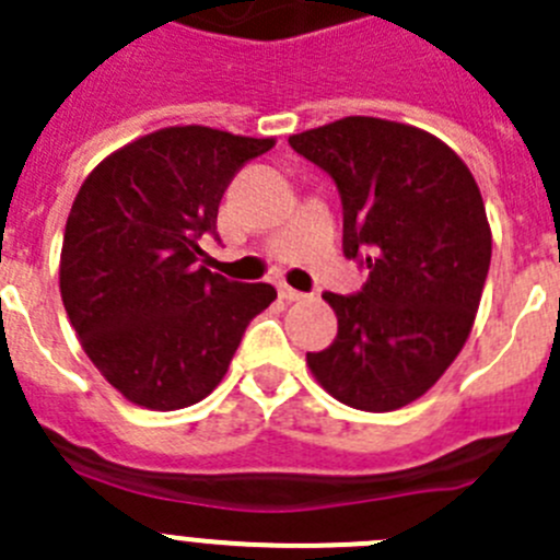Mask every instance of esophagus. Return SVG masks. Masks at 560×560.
<instances>
[{"instance_id": "esophagus-1", "label": "esophagus", "mask_w": 560, "mask_h": 560, "mask_svg": "<svg viewBox=\"0 0 560 560\" xmlns=\"http://www.w3.org/2000/svg\"><path fill=\"white\" fill-rule=\"evenodd\" d=\"M280 296L285 299V302H302V299H307V293L296 291V288H291L288 282H280Z\"/></svg>"}]
</instances>
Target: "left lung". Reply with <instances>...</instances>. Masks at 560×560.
<instances>
[{
  "instance_id": "obj_1",
  "label": "left lung",
  "mask_w": 560,
  "mask_h": 560,
  "mask_svg": "<svg viewBox=\"0 0 560 560\" xmlns=\"http://www.w3.org/2000/svg\"><path fill=\"white\" fill-rule=\"evenodd\" d=\"M335 179L342 253L368 267L362 291H326L329 348L307 353L315 381L359 411L422 397L466 346L492 236L468 165L441 138L375 116H346L288 138Z\"/></svg>"
}]
</instances>
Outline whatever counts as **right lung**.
I'll return each mask as SVG.
<instances>
[{
	"mask_svg": "<svg viewBox=\"0 0 560 560\" xmlns=\"http://www.w3.org/2000/svg\"><path fill=\"white\" fill-rule=\"evenodd\" d=\"M275 138L163 127L103 160L65 225L59 291L103 378L130 402L176 411L229 373L247 324L278 299L269 282L201 267V236L242 165Z\"/></svg>",
	"mask_w": 560,
	"mask_h": 560,
	"instance_id": "right-lung-1",
	"label": "right lung"
}]
</instances>
